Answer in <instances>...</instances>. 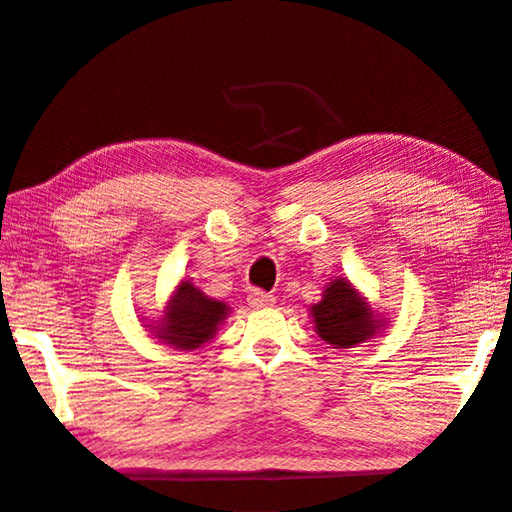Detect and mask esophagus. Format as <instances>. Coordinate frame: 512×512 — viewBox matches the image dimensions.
I'll use <instances>...</instances> for the list:
<instances>
[{
    "label": "esophagus",
    "instance_id": "obj_1",
    "mask_svg": "<svg viewBox=\"0 0 512 512\" xmlns=\"http://www.w3.org/2000/svg\"><path fill=\"white\" fill-rule=\"evenodd\" d=\"M273 303H275V298L271 294H266V291H259V289H255L253 294L248 296L250 307H271Z\"/></svg>",
    "mask_w": 512,
    "mask_h": 512
}]
</instances>
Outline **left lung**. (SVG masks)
<instances>
[{
	"instance_id": "left-lung-1",
	"label": "left lung",
	"mask_w": 512,
	"mask_h": 512,
	"mask_svg": "<svg viewBox=\"0 0 512 512\" xmlns=\"http://www.w3.org/2000/svg\"><path fill=\"white\" fill-rule=\"evenodd\" d=\"M316 335L332 348H353L378 337L387 319L373 310L348 278H332L321 300L310 307Z\"/></svg>"
}]
</instances>
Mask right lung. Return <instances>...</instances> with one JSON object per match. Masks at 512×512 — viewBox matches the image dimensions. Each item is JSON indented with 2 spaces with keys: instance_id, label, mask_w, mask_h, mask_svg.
I'll use <instances>...</instances> for the list:
<instances>
[{
  "instance_id": "right-lung-1",
  "label": "right lung",
  "mask_w": 512,
  "mask_h": 512,
  "mask_svg": "<svg viewBox=\"0 0 512 512\" xmlns=\"http://www.w3.org/2000/svg\"><path fill=\"white\" fill-rule=\"evenodd\" d=\"M230 305L207 296L193 280H180L159 321L145 323L152 337L177 351H196L216 335L221 323L230 316Z\"/></svg>"
}]
</instances>
